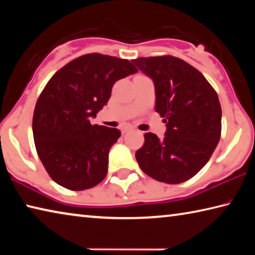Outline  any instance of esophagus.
Segmentation results:
<instances>
[{"mask_svg":"<svg viewBox=\"0 0 255 255\" xmlns=\"http://www.w3.org/2000/svg\"><path fill=\"white\" fill-rule=\"evenodd\" d=\"M131 130H132L131 127H123V128H122V132H123V133H126V132L131 131Z\"/></svg>","mask_w":255,"mask_h":255,"instance_id":"obj_1","label":"esophagus"}]
</instances>
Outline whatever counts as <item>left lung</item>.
Returning a JSON list of instances; mask_svg holds the SVG:
<instances>
[{
	"label": "left lung",
	"mask_w": 255,
	"mask_h": 255,
	"mask_svg": "<svg viewBox=\"0 0 255 255\" xmlns=\"http://www.w3.org/2000/svg\"><path fill=\"white\" fill-rule=\"evenodd\" d=\"M131 62L152 79L155 111L166 124L163 139L153 132L145 133L143 147L135 155L138 165L159 182H184L206 165L221 138L217 93L199 71L173 56Z\"/></svg>",
	"instance_id": "1"
}]
</instances>
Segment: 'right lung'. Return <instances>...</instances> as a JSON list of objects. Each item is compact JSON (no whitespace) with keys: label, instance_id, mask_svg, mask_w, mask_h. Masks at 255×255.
<instances>
[{"label":"right lung","instance_id":"add662e5","mask_svg":"<svg viewBox=\"0 0 255 255\" xmlns=\"http://www.w3.org/2000/svg\"><path fill=\"white\" fill-rule=\"evenodd\" d=\"M137 72L127 59L88 54L49 80L34 108L32 132L38 156L56 183L81 191L106 178L120 130L90 120L107 105L116 82Z\"/></svg>","mask_w":255,"mask_h":255}]
</instances>
